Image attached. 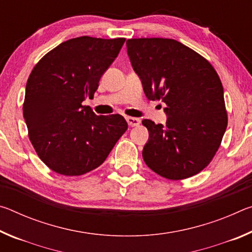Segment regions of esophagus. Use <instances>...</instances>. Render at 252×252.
<instances>
[{
    "label": "esophagus",
    "instance_id": "34e87169",
    "mask_svg": "<svg viewBox=\"0 0 252 252\" xmlns=\"http://www.w3.org/2000/svg\"><path fill=\"white\" fill-rule=\"evenodd\" d=\"M126 122L130 126H138L140 123H141V120L138 118H132V117H126Z\"/></svg>",
    "mask_w": 252,
    "mask_h": 252
}]
</instances>
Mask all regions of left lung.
Here are the masks:
<instances>
[{"label":"left lung","instance_id":"left-lung-1","mask_svg":"<svg viewBox=\"0 0 252 252\" xmlns=\"http://www.w3.org/2000/svg\"><path fill=\"white\" fill-rule=\"evenodd\" d=\"M126 49L147 97L164 102L168 116L164 126L142 121L149 131L142 151L146 164L170 180L202 171L228 125L218 73L199 53L172 39H130Z\"/></svg>","mask_w":252,"mask_h":252}]
</instances>
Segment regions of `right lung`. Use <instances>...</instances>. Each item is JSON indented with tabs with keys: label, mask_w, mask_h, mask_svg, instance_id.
<instances>
[{
	"label": "right lung",
	"mask_w": 252,
	"mask_h": 252,
	"mask_svg": "<svg viewBox=\"0 0 252 252\" xmlns=\"http://www.w3.org/2000/svg\"><path fill=\"white\" fill-rule=\"evenodd\" d=\"M126 39L80 36L42 58L30 74L23 103L29 138L40 159L63 176L99 167L127 129L120 114L96 116L92 99Z\"/></svg>",
	"instance_id": "right-lung-1"
}]
</instances>
